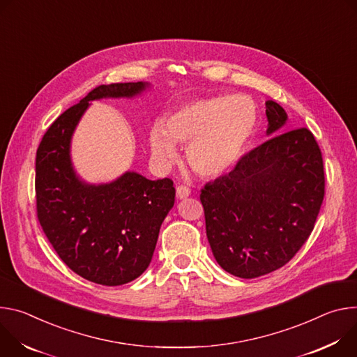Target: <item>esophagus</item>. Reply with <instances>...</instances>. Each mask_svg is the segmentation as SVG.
<instances>
[{
	"label": "esophagus",
	"mask_w": 357,
	"mask_h": 357,
	"mask_svg": "<svg viewBox=\"0 0 357 357\" xmlns=\"http://www.w3.org/2000/svg\"><path fill=\"white\" fill-rule=\"evenodd\" d=\"M176 194H177L178 200H185V199H188V195H190V188L185 187V185H178L177 190H176Z\"/></svg>",
	"instance_id": "obj_1"
}]
</instances>
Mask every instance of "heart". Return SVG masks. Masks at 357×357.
<instances>
[{
	"instance_id": "obj_1",
	"label": "heart",
	"mask_w": 357,
	"mask_h": 357,
	"mask_svg": "<svg viewBox=\"0 0 357 357\" xmlns=\"http://www.w3.org/2000/svg\"><path fill=\"white\" fill-rule=\"evenodd\" d=\"M258 125V110L245 95L211 96L187 102L149 132L154 160L170 167L178 157L176 144L187 146L191 169L203 177H218L240 162Z\"/></svg>"
}]
</instances>
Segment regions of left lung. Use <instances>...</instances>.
<instances>
[{"instance_id": "1", "label": "left lung", "mask_w": 357, "mask_h": 357, "mask_svg": "<svg viewBox=\"0 0 357 357\" xmlns=\"http://www.w3.org/2000/svg\"><path fill=\"white\" fill-rule=\"evenodd\" d=\"M265 105L271 139L241 157L231 173L207 183L200 195L215 261L245 280L294 258L325 195L322 153L313 135L306 128L284 132L285 109L273 100Z\"/></svg>"}]
</instances>
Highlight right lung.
Instances as JSON below:
<instances>
[{
	"label": "right lung",
	"instance_id": "obj_1",
	"mask_svg": "<svg viewBox=\"0 0 357 357\" xmlns=\"http://www.w3.org/2000/svg\"><path fill=\"white\" fill-rule=\"evenodd\" d=\"M147 89L149 82L95 88L56 119L36 151L39 224L59 258L99 285H123L147 269L176 190L170 178L149 180L136 172L110 183L85 181L72 163V136L91 102L133 99Z\"/></svg>",
	"mask_w": 357,
	"mask_h": 357
}]
</instances>
